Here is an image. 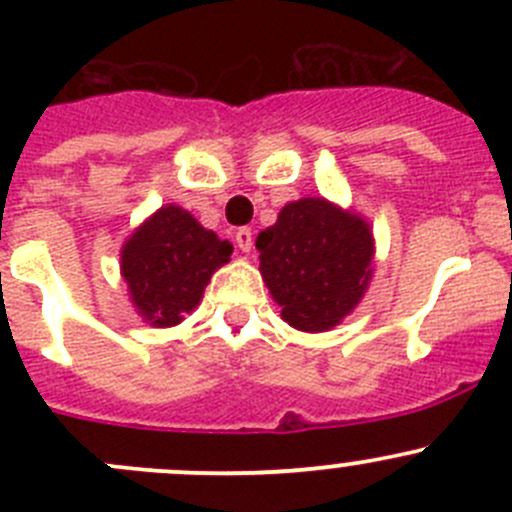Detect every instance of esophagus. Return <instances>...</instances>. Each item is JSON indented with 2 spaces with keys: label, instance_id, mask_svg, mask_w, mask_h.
Wrapping results in <instances>:
<instances>
[{
  "label": "esophagus",
  "instance_id": "esophagus-1",
  "mask_svg": "<svg viewBox=\"0 0 512 512\" xmlns=\"http://www.w3.org/2000/svg\"><path fill=\"white\" fill-rule=\"evenodd\" d=\"M235 240H237V247H240L242 252H250L252 250V230L250 227H240V230L235 232Z\"/></svg>",
  "mask_w": 512,
  "mask_h": 512
}]
</instances>
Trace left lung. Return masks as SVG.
<instances>
[{"mask_svg": "<svg viewBox=\"0 0 512 512\" xmlns=\"http://www.w3.org/2000/svg\"><path fill=\"white\" fill-rule=\"evenodd\" d=\"M260 275L289 327L329 332L354 312L374 277V230L327 198L287 203L255 240Z\"/></svg>", "mask_w": 512, "mask_h": 512, "instance_id": "left-lung-1", "label": "left lung"}]
</instances>
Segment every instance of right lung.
<instances>
[{
    "mask_svg": "<svg viewBox=\"0 0 512 512\" xmlns=\"http://www.w3.org/2000/svg\"><path fill=\"white\" fill-rule=\"evenodd\" d=\"M230 255V240H220L188 210L168 203L123 242L121 277L138 317L168 329L198 307L210 277L230 262Z\"/></svg>",
    "mask_w": 512,
    "mask_h": 512,
    "instance_id": "right-lung-1",
    "label": "right lung"
}]
</instances>
